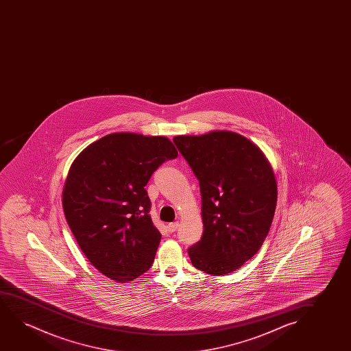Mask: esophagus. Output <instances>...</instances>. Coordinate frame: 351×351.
Wrapping results in <instances>:
<instances>
[{
    "label": "esophagus",
    "mask_w": 351,
    "mask_h": 351,
    "mask_svg": "<svg viewBox=\"0 0 351 351\" xmlns=\"http://www.w3.org/2000/svg\"><path fill=\"white\" fill-rule=\"evenodd\" d=\"M178 228V221H173V223H169L168 229L170 232H173V231H176V229Z\"/></svg>",
    "instance_id": "esophagus-1"
}]
</instances>
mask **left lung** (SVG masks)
I'll list each match as a JSON object with an SVG mask.
<instances>
[{"instance_id": "8db88e82", "label": "left lung", "mask_w": 351, "mask_h": 351, "mask_svg": "<svg viewBox=\"0 0 351 351\" xmlns=\"http://www.w3.org/2000/svg\"><path fill=\"white\" fill-rule=\"evenodd\" d=\"M202 193V240L189 247L193 266L212 276L240 269L264 243L277 204L274 170L242 135L213 130L173 138Z\"/></svg>"}]
</instances>
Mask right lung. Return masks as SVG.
I'll return each mask as SVG.
<instances>
[{"instance_id": "1", "label": "right lung", "mask_w": 351, "mask_h": 351, "mask_svg": "<svg viewBox=\"0 0 351 351\" xmlns=\"http://www.w3.org/2000/svg\"><path fill=\"white\" fill-rule=\"evenodd\" d=\"M178 156L165 136L112 133L71 165L63 212L82 253L108 278L128 283L152 266L162 235L149 215L145 186Z\"/></svg>"}]
</instances>
